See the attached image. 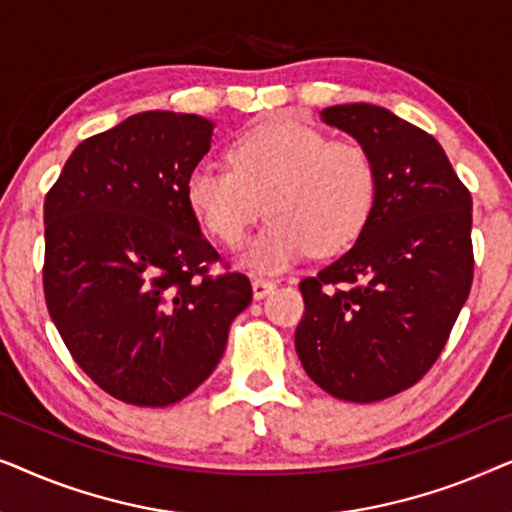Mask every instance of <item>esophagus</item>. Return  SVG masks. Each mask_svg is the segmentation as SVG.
Listing matches in <instances>:
<instances>
[{
    "instance_id": "obj_1",
    "label": "esophagus",
    "mask_w": 512,
    "mask_h": 512,
    "mask_svg": "<svg viewBox=\"0 0 512 512\" xmlns=\"http://www.w3.org/2000/svg\"><path fill=\"white\" fill-rule=\"evenodd\" d=\"M275 289V282L272 279H263V277H256L254 282H251V291H254V298L261 300L268 296V293Z\"/></svg>"
}]
</instances>
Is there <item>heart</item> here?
<instances>
[{
    "mask_svg": "<svg viewBox=\"0 0 512 512\" xmlns=\"http://www.w3.org/2000/svg\"><path fill=\"white\" fill-rule=\"evenodd\" d=\"M228 165L198 163L184 193L191 212L226 247H237L265 205L270 219L242 251L254 272H279L314 249L352 244L373 214L375 160L361 144L328 139L293 118H270L237 139Z\"/></svg>",
    "mask_w": 512,
    "mask_h": 512,
    "instance_id": "b5f03b06",
    "label": "heart"
}]
</instances>
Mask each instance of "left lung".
I'll return each mask as SVG.
<instances>
[{"mask_svg":"<svg viewBox=\"0 0 512 512\" xmlns=\"http://www.w3.org/2000/svg\"><path fill=\"white\" fill-rule=\"evenodd\" d=\"M321 121L368 149L377 195L354 247L300 282L296 352L331 396L373 403L422 380L450 338L473 282V200L443 146L389 109L338 104Z\"/></svg>","mask_w":512,"mask_h":512,"instance_id":"1","label":"left lung"}]
</instances>
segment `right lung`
Masks as SVG:
<instances>
[{
    "instance_id": "add662e5",
    "label": "right lung",
    "mask_w": 512,
    "mask_h": 512,
    "mask_svg": "<svg viewBox=\"0 0 512 512\" xmlns=\"http://www.w3.org/2000/svg\"><path fill=\"white\" fill-rule=\"evenodd\" d=\"M214 123L142 111L88 137L44 202L48 314L83 373L142 408L186 398L214 373L228 328L251 303L186 202Z\"/></svg>"
}]
</instances>
